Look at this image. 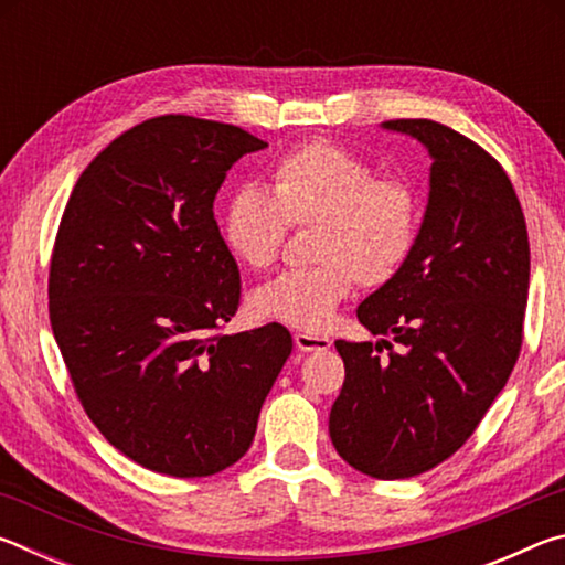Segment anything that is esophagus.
<instances>
[{
  "label": "esophagus",
  "instance_id": "34e87169",
  "mask_svg": "<svg viewBox=\"0 0 565 565\" xmlns=\"http://www.w3.org/2000/svg\"><path fill=\"white\" fill-rule=\"evenodd\" d=\"M294 343L299 351H327L331 347V339L329 337H317V333H306L299 331L294 337Z\"/></svg>",
  "mask_w": 565,
  "mask_h": 565
}]
</instances>
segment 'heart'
Here are the masks:
<instances>
[{"mask_svg": "<svg viewBox=\"0 0 565 565\" xmlns=\"http://www.w3.org/2000/svg\"><path fill=\"white\" fill-rule=\"evenodd\" d=\"M420 196L411 181L379 177L366 159L331 141H309L276 161L269 191L236 189L224 206L222 238L248 269H269L289 226H313L309 269L256 286L248 306L259 319L323 331L353 289L388 284L404 269L420 232Z\"/></svg>", "mask_w": 565, "mask_h": 565, "instance_id": "1", "label": "heart"}]
</instances>
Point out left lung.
<instances>
[{"label":"left lung","instance_id":"1","mask_svg":"<svg viewBox=\"0 0 565 565\" xmlns=\"http://www.w3.org/2000/svg\"><path fill=\"white\" fill-rule=\"evenodd\" d=\"M381 127L426 147L428 204L404 269L356 311L399 351L337 341L347 379L329 434L349 466L394 481L456 454L501 394L523 341L531 252L519 196L489 151L431 119Z\"/></svg>","mask_w":565,"mask_h":565}]
</instances>
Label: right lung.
<instances>
[{
	"label": "right lung",
	"instance_id": "right-lung-1",
	"mask_svg": "<svg viewBox=\"0 0 565 565\" xmlns=\"http://www.w3.org/2000/svg\"><path fill=\"white\" fill-rule=\"evenodd\" d=\"M264 147L232 124L167 114L99 151L66 202L50 266L56 347L92 424L149 471L236 463L291 353L281 323L216 333L242 281L214 199Z\"/></svg>",
	"mask_w": 565,
	"mask_h": 565
}]
</instances>
